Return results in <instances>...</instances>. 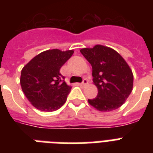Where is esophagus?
I'll return each mask as SVG.
<instances>
[{"label":"esophagus","instance_id":"34e87169","mask_svg":"<svg viewBox=\"0 0 153 153\" xmlns=\"http://www.w3.org/2000/svg\"><path fill=\"white\" fill-rule=\"evenodd\" d=\"M88 84V82H87V80L86 79H84L83 82H82V83L79 84V86H86V85Z\"/></svg>","mask_w":153,"mask_h":153}]
</instances>
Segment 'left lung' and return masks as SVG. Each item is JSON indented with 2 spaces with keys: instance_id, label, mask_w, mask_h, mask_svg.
<instances>
[{
  "instance_id": "obj_1",
  "label": "left lung",
  "mask_w": 153,
  "mask_h": 153,
  "mask_svg": "<svg viewBox=\"0 0 153 153\" xmlns=\"http://www.w3.org/2000/svg\"><path fill=\"white\" fill-rule=\"evenodd\" d=\"M80 51L92 66L98 88L97 98L88 99L89 104L102 112L118 109L133 91V74L128 64L117 51L100 44Z\"/></svg>"
}]
</instances>
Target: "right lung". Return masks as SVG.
Returning <instances> with one entry per match:
<instances>
[{
  "instance_id": "right-lung-1",
  "label": "right lung",
  "mask_w": 153,
  "mask_h": 153,
  "mask_svg": "<svg viewBox=\"0 0 153 153\" xmlns=\"http://www.w3.org/2000/svg\"><path fill=\"white\" fill-rule=\"evenodd\" d=\"M74 51L47 50L31 59L21 70L20 86L30 103L44 112L55 111L64 104L71 86L62 81L60 68Z\"/></svg>"
}]
</instances>
